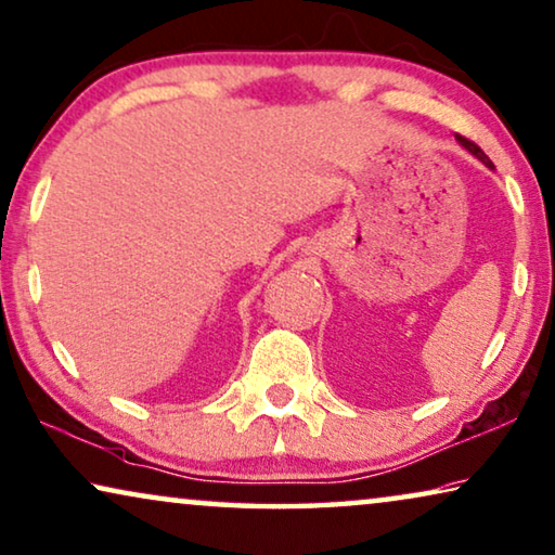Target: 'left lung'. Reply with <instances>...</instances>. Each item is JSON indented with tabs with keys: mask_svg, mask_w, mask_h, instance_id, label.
Returning <instances> with one entry per match:
<instances>
[{
	"mask_svg": "<svg viewBox=\"0 0 555 555\" xmlns=\"http://www.w3.org/2000/svg\"><path fill=\"white\" fill-rule=\"evenodd\" d=\"M456 142H459V144H461L463 149H466V152H468V154H474L478 162H483V164H486V167H489V169H493V162L489 159V156H486V154L481 152V146H476L474 142H468V139H466V137H459V134H456Z\"/></svg>",
	"mask_w": 555,
	"mask_h": 555,
	"instance_id": "obj_1",
	"label": "left lung"
}]
</instances>
